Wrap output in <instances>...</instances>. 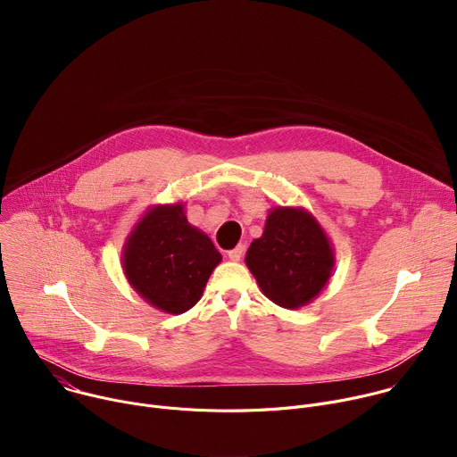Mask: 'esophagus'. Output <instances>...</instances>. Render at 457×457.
<instances>
[{
  "label": "esophagus",
  "instance_id": "34e87169",
  "mask_svg": "<svg viewBox=\"0 0 457 457\" xmlns=\"http://www.w3.org/2000/svg\"><path fill=\"white\" fill-rule=\"evenodd\" d=\"M242 256H244V245H237L235 249L228 251V258L233 260V262H238V260H242Z\"/></svg>",
  "mask_w": 457,
  "mask_h": 457
}]
</instances>
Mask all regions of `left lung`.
<instances>
[{
	"instance_id": "1",
	"label": "left lung",
	"mask_w": 457,
	"mask_h": 457,
	"mask_svg": "<svg viewBox=\"0 0 457 457\" xmlns=\"http://www.w3.org/2000/svg\"><path fill=\"white\" fill-rule=\"evenodd\" d=\"M335 249L320 222L303 208L277 206L260 238L245 254V266L262 293L284 309L311 303L329 284Z\"/></svg>"
}]
</instances>
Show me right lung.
I'll return each mask as SVG.
<instances>
[{"mask_svg": "<svg viewBox=\"0 0 457 457\" xmlns=\"http://www.w3.org/2000/svg\"><path fill=\"white\" fill-rule=\"evenodd\" d=\"M220 260L212 238L187 222L182 203L150 206L122 245L128 284L168 314H182L201 300Z\"/></svg>", "mask_w": 457, "mask_h": 457, "instance_id": "add662e5", "label": "right lung"}]
</instances>
